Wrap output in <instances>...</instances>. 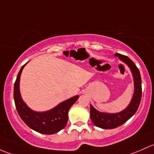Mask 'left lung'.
Segmentation results:
<instances>
[{"mask_svg": "<svg viewBox=\"0 0 154 154\" xmlns=\"http://www.w3.org/2000/svg\"><path fill=\"white\" fill-rule=\"evenodd\" d=\"M115 56H118L131 69L134 80V93L129 105L124 110L117 113L99 112L90 105V119L92 122L96 126L103 129H113L126 122L137 111L142 99V79L137 66L126 55L116 53Z\"/></svg>", "mask_w": 154, "mask_h": 154, "instance_id": "obj_1", "label": "left lung"}]
</instances>
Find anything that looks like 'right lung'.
<instances>
[{"label":"right lung","mask_w":154,"mask_h":154,"mask_svg":"<svg viewBox=\"0 0 154 154\" xmlns=\"http://www.w3.org/2000/svg\"><path fill=\"white\" fill-rule=\"evenodd\" d=\"M26 64L20 68L14 85V100L17 111L21 119L31 129L43 134L50 135L56 134L66 126L68 121V111L79 96H73L67 100L62 101L48 111H33L23 102L19 89L20 74Z\"/></svg>","instance_id":"right-lung-1"}]
</instances>
